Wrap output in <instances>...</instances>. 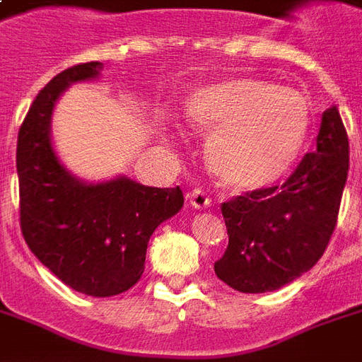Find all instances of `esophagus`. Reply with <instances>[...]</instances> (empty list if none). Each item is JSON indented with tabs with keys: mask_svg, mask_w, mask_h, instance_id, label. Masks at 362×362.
<instances>
[{
	"mask_svg": "<svg viewBox=\"0 0 362 362\" xmlns=\"http://www.w3.org/2000/svg\"><path fill=\"white\" fill-rule=\"evenodd\" d=\"M188 202L194 209H207L211 205V197L207 196L202 188H196L188 194Z\"/></svg>",
	"mask_w": 362,
	"mask_h": 362,
	"instance_id": "1",
	"label": "esophagus"
}]
</instances>
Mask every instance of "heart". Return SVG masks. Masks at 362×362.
<instances>
[{
	"mask_svg": "<svg viewBox=\"0 0 362 362\" xmlns=\"http://www.w3.org/2000/svg\"><path fill=\"white\" fill-rule=\"evenodd\" d=\"M186 118L207 139L213 174L233 189H259L295 165L310 132L308 98L258 77H233L186 98Z\"/></svg>",
	"mask_w": 362,
	"mask_h": 362,
	"instance_id": "heart-1",
	"label": "heart"
}]
</instances>
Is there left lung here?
<instances>
[{"label": "left lung", "instance_id": "8db88e82", "mask_svg": "<svg viewBox=\"0 0 362 362\" xmlns=\"http://www.w3.org/2000/svg\"><path fill=\"white\" fill-rule=\"evenodd\" d=\"M349 173V139L339 110L322 114L316 149L285 184L246 192L221 205L228 246L215 273L240 293L277 291L326 252Z\"/></svg>", "mask_w": 362, "mask_h": 362}]
</instances>
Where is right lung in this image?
<instances>
[{
	"instance_id": "1",
	"label": "right lung",
	"mask_w": 362,
	"mask_h": 362,
	"mask_svg": "<svg viewBox=\"0 0 362 362\" xmlns=\"http://www.w3.org/2000/svg\"><path fill=\"white\" fill-rule=\"evenodd\" d=\"M103 64L58 74L28 110L17 139L21 230L58 279L89 296H114L141 279L151 235L184 205L182 189L151 188L127 176L89 182L62 165L52 145V112L62 93L100 75Z\"/></svg>"
}]
</instances>
